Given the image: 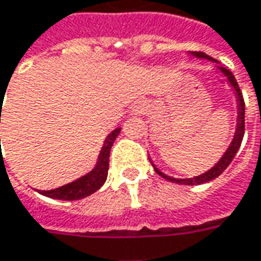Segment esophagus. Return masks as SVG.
<instances>
[{
    "label": "esophagus",
    "instance_id": "esophagus-1",
    "mask_svg": "<svg viewBox=\"0 0 261 261\" xmlns=\"http://www.w3.org/2000/svg\"><path fill=\"white\" fill-rule=\"evenodd\" d=\"M147 102L145 101H136L134 104H133V108H131V111H133V114H136V116H141V114H144L145 111H147Z\"/></svg>",
    "mask_w": 261,
    "mask_h": 261
}]
</instances>
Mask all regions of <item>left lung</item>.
<instances>
[{
  "mask_svg": "<svg viewBox=\"0 0 261 261\" xmlns=\"http://www.w3.org/2000/svg\"><path fill=\"white\" fill-rule=\"evenodd\" d=\"M194 57H197V58H205V60H208V61H216L214 58H212L210 56H207L204 53H191ZM220 71L226 75V79L230 83V86L234 88L236 91V97H237V127H236V133H234V138H233V141L230 143L228 145V148L226 150V153L224 155L221 157L219 160V163H216V166L212 167L208 171H205L204 174H200L197 177H193V178H174V177H170V175L164 174L163 171H160L159 168L155 167L153 164V161H151V164H153L154 170H155V173L159 175H161L163 178H166L168 181L171 182H178V184H186V186H197V184H203V182L207 181H212L214 180L216 177H219L226 168L228 167V164L233 161L234 159V155L239 151V148H240V145H242L243 137H244V100H243V95L242 91H240V87L237 84V81H236L234 75H233V72L227 68H224V67H219Z\"/></svg>",
  "mask_w": 261,
  "mask_h": 261,
  "instance_id": "left-lung-1",
  "label": "left lung"
}]
</instances>
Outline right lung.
<instances>
[{
    "label": "right lung",
    "mask_w": 261,
    "mask_h": 261,
    "mask_svg": "<svg viewBox=\"0 0 261 261\" xmlns=\"http://www.w3.org/2000/svg\"><path fill=\"white\" fill-rule=\"evenodd\" d=\"M120 131L121 128H116L108 134L104 141V145L101 148L98 161L88 174L80 177L75 181L61 186L56 190H38V193L49 198H57V200H80V198H84L95 193L107 180L110 150L113 147V143L116 141L117 136L120 134Z\"/></svg>",
    "instance_id": "add662e5"
}]
</instances>
